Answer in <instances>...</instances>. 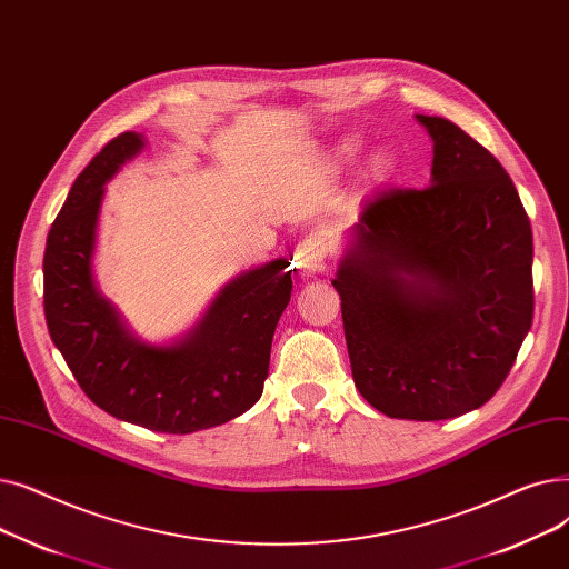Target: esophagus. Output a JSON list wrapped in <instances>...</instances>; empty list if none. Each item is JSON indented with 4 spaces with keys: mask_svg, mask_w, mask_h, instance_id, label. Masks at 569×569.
<instances>
[{
    "mask_svg": "<svg viewBox=\"0 0 569 569\" xmlns=\"http://www.w3.org/2000/svg\"><path fill=\"white\" fill-rule=\"evenodd\" d=\"M296 266H299L301 273L312 276L319 273L323 268V261H327V250H323L321 242L317 238H306L303 242H299V248L293 252Z\"/></svg>",
    "mask_w": 569,
    "mask_h": 569,
    "instance_id": "1",
    "label": "esophagus"
}]
</instances>
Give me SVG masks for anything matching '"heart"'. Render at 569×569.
Returning a JSON list of instances; mask_svg holds the SVG:
<instances>
[{"mask_svg": "<svg viewBox=\"0 0 569 569\" xmlns=\"http://www.w3.org/2000/svg\"><path fill=\"white\" fill-rule=\"evenodd\" d=\"M375 167H377V169H382V167H385V159H382V157L377 159V161H375Z\"/></svg>", "mask_w": 569, "mask_h": 569, "instance_id": "b5f03b06", "label": "heart"}]
</instances>
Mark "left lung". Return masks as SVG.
<instances>
[{"mask_svg":"<svg viewBox=\"0 0 569 569\" xmlns=\"http://www.w3.org/2000/svg\"><path fill=\"white\" fill-rule=\"evenodd\" d=\"M423 189L363 201L331 280L351 375L391 419L440 421L481 408L507 380L535 312L532 229L500 161L445 118Z\"/></svg>","mask_w":569,"mask_h":569,"instance_id":"8db88e82","label":"left lung"}]
</instances>
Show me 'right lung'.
Instances as JSON below:
<instances>
[{
  "label": "right lung",
  "instance_id": "add662e5",
  "mask_svg": "<svg viewBox=\"0 0 569 569\" xmlns=\"http://www.w3.org/2000/svg\"><path fill=\"white\" fill-rule=\"evenodd\" d=\"M143 148L139 133L108 141L83 169L50 227L43 254V312L86 396L116 419L159 432L220 426L261 398L270 342L291 296L289 261L240 276L214 299L197 331L173 347L131 338L92 282L103 182Z\"/></svg>",
  "mask_w": 569,
  "mask_h": 569
}]
</instances>
